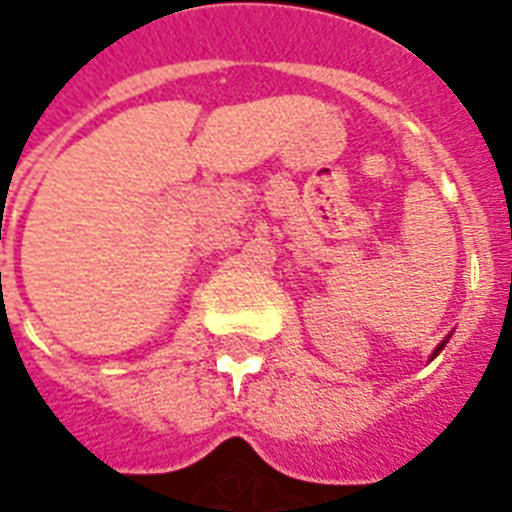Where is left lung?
<instances>
[{"label": "left lung", "mask_w": 512, "mask_h": 512, "mask_svg": "<svg viewBox=\"0 0 512 512\" xmlns=\"http://www.w3.org/2000/svg\"><path fill=\"white\" fill-rule=\"evenodd\" d=\"M446 342V340H444ZM444 342H441V345H438L436 350H433V356H438V353H441V348H444Z\"/></svg>", "instance_id": "8db88e82"}]
</instances>
